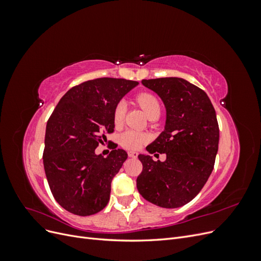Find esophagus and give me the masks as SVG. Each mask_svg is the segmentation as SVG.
<instances>
[{"mask_svg": "<svg viewBox=\"0 0 261 261\" xmlns=\"http://www.w3.org/2000/svg\"><path fill=\"white\" fill-rule=\"evenodd\" d=\"M128 156H130V158H137L138 153L136 151H128Z\"/></svg>", "mask_w": 261, "mask_h": 261, "instance_id": "esophagus-1", "label": "esophagus"}]
</instances>
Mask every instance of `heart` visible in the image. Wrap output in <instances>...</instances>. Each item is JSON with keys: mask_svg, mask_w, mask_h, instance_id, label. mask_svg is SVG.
Returning a JSON list of instances; mask_svg holds the SVG:
<instances>
[{"mask_svg": "<svg viewBox=\"0 0 261 261\" xmlns=\"http://www.w3.org/2000/svg\"><path fill=\"white\" fill-rule=\"evenodd\" d=\"M137 102L143 108L147 116H150L153 113H160V103L158 99L151 93H141L137 97ZM126 112L125 101H120L114 110V123L115 125H121ZM148 140L146 134L129 129L124 132L121 135V145L127 149H138L143 146Z\"/></svg>", "mask_w": 261, "mask_h": 261, "instance_id": "obj_1", "label": "heart"}]
</instances>
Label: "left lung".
Returning a JSON list of instances; mask_svg holds the SVG:
<instances>
[{
	"label": "left lung",
	"instance_id": "1",
	"mask_svg": "<svg viewBox=\"0 0 261 261\" xmlns=\"http://www.w3.org/2000/svg\"><path fill=\"white\" fill-rule=\"evenodd\" d=\"M141 84L160 97L167 111L164 130L146 150L165 153L167 160L153 162L149 154H139L143 172L137 189L156 206L178 208L198 195L213 170L219 147L217 114L207 93L183 78Z\"/></svg>",
	"mask_w": 261,
	"mask_h": 261
}]
</instances>
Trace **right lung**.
I'll return each mask as SVG.
<instances>
[{
	"label": "right lung",
	"instance_id": "obj_1",
	"mask_svg": "<svg viewBox=\"0 0 261 261\" xmlns=\"http://www.w3.org/2000/svg\"><path fill=\"white\" fill-rule=\"evenodd\" d=\"M137 85L105 77L75 86L61 98L46 123V179L55 200L74 215H94L109 202L111 181L127 153L115 147L103 158L94 150L107 133L114 130L117 103Z\"/></svg>",
	"mask_w": 261,
	"mask_h": 261
}]
</instances>
